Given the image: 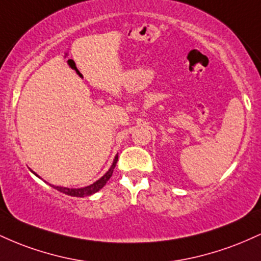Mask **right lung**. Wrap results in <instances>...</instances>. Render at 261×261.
I'll return each mask as SVG.
<instances>
[{"label":"right lung","instance_id":"1","mask_svg":"<svg viewBox=\"0 0 261 261\" xmlns=\"http://www.w3.org/2000/svg\"><path fill=\"white\" fill-rule=\"evenodd\" d=\"M116 162H118V154L115 155V158H114V161H113V164H112V167H110L109 168V170H108V172L106 173V174H104L103 176H101V178H99L98 179L97 181H94L93 182V184H91V185H88V187H85V188H79V189H74V188H65V187H59V185H53V184H49V182H47V184L50 185V187H53L54 189H56V190L58 191H61V193H64V194H66V195H70V196H74V197H85V196H91V195H93V194H95L97 193V191H99L101 188L104 187V185L107 184V181L109 180L110 179V176H112V174H113V172H114V168H115V166H116ZM33 172V170H32ZM33 174H35L38 176V178H40V176H39L37 173L35 172H33ZM41 179V178H40ZM46 182V181H45Z\"/></svg>","mask_w":261,"mask_h":261}]
</instances>
